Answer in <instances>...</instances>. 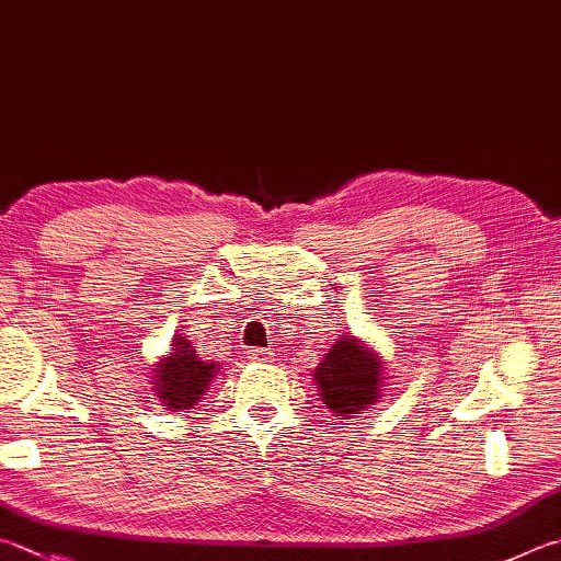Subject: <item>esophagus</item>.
Listing matches in <instances>:
<instances>
[{"label": "esophagus", "instance_id": "34e87169", "mask_svg": "<svg viewBox=\"0 0 561 561\" xmlns=\"http://www.w3.org/2000/svg\"><path fill=\"white\" fill-rule=\"evenodd\" d=\"M248 358L252 363H270L272 360V351L270 348H250Z\"/></svg>", "mask_w": 561, "mask_h": 561}]
</instances>
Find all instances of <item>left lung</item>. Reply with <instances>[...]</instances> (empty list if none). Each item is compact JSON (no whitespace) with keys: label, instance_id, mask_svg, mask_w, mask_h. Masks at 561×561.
Returning <instances> with one entry per match:
<instances>
[{"label":"left lung","instance_id":"left-lung-1","mask_svg":"<svg viewBox=\"0 0 561 561\" xmlns=\"http://www.w3.org/2000/svg\"><path fill=\"white\" fill-rule=\"evenodd\" d=\"M313 382L333 416H358L382 397V355L358 335H341L313 370Z\"/></svg>","mask_w":561,"mask_h":561}]
</instances>
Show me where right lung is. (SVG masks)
Masks as SVG:
<instances>
[{"label":"right lung","instance_id":"right-lung-1","mask_svg":"<svg viewBox=\"0 0 561 561\" xmlns=\"http://www.w3.org/2000/svg\"><path fill=\"white\" fill-rule=\"evenodd\" d=\"M220 370L218 363L198 358L188 335L176 333L171 339V353L167 358H159L151 368V390L169 412L196 410L201 397L210 390V382Z\"/></svg>","mask_w":561,"mask_h":561}]
</instances>
